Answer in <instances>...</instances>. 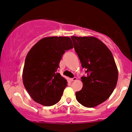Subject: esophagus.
<instances>
[{
	"label": "esophagus",
	"instance_id": "34e87169",
	"mask_svg": "<svg viewBox=\"0 0 132 132\" xmlns=\"http://www.w3.org/2000/svg\"><path fill=\"white\" fill-rule=\"evenodd\" d=\"M77 80V77H73V78L70 79V80H71V82H73V81H76V80Z\"/></svg>",
	"mask_w": 132,
	"mask_h": 132
}]
</instances>
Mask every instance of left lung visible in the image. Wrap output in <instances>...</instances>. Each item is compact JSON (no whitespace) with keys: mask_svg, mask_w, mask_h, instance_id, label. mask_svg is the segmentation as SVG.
I'll use <instances>...</instances> for the list:
<instances>
[{"mask_svg":"<svg viewBox=\"0 0 132 132\" xmlns=\"http://www.w3.org/2000/svg\"><path fill=\"white\" fill-rule=\"evenodd\" d=\"M71 38L86 77H81L83 88L76 93V100L85 107L93 108L111 96L117 85L118 72L112 53L94 37Z\"/></svg>","mask_w":132,"mask_h":132,"instance_id":"left-lung-1","label":"left lung"}]
</instances>
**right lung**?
Wrapping results in <instances>:
<instances>
[{
    "instance_id": "obj_1",
    "label": "right lung",
    "mask_w": 132,
    "mask_h": 132,
    "mask_svg": "<svg viewBox=\"0 0 132 132\" xmlns=\"http://www.w3.org/2000/svg\"><path fill=\"white\" fill-rule=\"evenodd\" d=\"M72 48L69 37H50L40 39L28 52L23 70V82L35 102L50 106L61 100L67 81L57 70L65 50Z\"/></svg>"
}]
</instances>
